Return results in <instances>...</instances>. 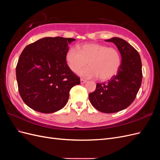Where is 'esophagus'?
I'll return each mask as SVG.
<instances>
[{
	"mask_svg": "<svg viewBox=\"0 0 160 160\" xmlns=\"http://www.w3.org/2000/svg\"><path fill=\"white\" fill-rule=\"evenodd\" d=\"M80 81H81V84H84V83H85L86 82H87L86 80H84V79H80Z\"/></svg>",
	"mask_w": 160,
	"mask_h": 160,
	"instance_id": "34e87169",
	"label": "esophagus"
}]
</instances>
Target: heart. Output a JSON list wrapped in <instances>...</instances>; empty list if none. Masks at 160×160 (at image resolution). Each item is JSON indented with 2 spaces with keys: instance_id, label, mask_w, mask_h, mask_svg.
Returning a JSON list of instances; mask_svg holds the SVG:
<instances>
[{
  "instance_id": "obj_1",
  "label": "heart",
  "mask_w": 160,
  "mask_h": 160,
  "mask_svg": "<svg viewBox=\"0 0 160 160\" xmlns=\"http://www.w3.org/2000/svg\"><path fill=\"white\" fill-rule=\"evenodd\" d=\"M65 59L69 69L74 72L78 71L88 62L90 67L79 70L78 74L87 79L99 77L102 81L115 76L121 64L117 50L99 43H85L79 46L78 51L71 47L66 52Z\"/></svg>"
}]
</instances>
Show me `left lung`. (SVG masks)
Listing matches in <instances>:
<instances>
[{"label": "left lung", "mask_w": 160, "mask_h": 160, "mask_svg": "<svg viewBox=\"0 0 160 160\" xmlns=\"http://www.w3.org/2000/svg\"><path fill=\"white\" fill-rule=\"evenodd\" d=\"M117 47L122 62L118 73L108 82L97 83L89 95L93 107L101 112L113 113L127 108L136 98L142 81L141 57L134 47L119 37L105 40Z\"/></svg>", "instance_id": "1"}]
</instances>
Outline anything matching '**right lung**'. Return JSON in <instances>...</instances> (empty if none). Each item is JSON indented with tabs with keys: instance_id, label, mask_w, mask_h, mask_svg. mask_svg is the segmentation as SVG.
Listing matches in <instances>:
<instances>
[{
	"instance_id": "obj_1",
	"label": "right lung",
	"mask_w": 160,
	"mask_h": 160,
	"mask_svg": "<svg viewBox=\"0 0 160 160\" xmlns=\"http://www.w3.org/2000/svg\"><path fill=\"white\" fill-rule=\"evenodd\" d=\"M75 39L45 37L27 45L16 67L18 91L32 109L51 113L65 107L69 91L80 84V78L67 64L69 45Z\"/></svg>"
}]
</instances>
